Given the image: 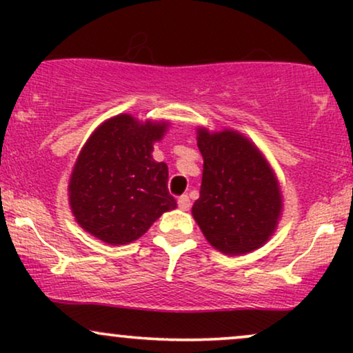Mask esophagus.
I'll return each instance as SVG.
<instances>
[{
	"instance_id": "1",
	"label": "esophagus",
	"mask_w": 353,
	"mask_h": 353,
	"mask_svg": "<svg viewBox=\"0 0 353 353\" xmlns=\"http://www.w3.org/2000/svg\"><path fill=\"white\" fill-rule=\"evenodd\" d=\"M177 204H179V208H181L182 210H189V208H190L189 196H181L179 199H177Z\"/></svg>"
}]
</instances>
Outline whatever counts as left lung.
I'll list each match as a JSON object with an SVG mask.
<instances>
[{"instance_id":"8db88e82","label":"left lung","mask_w":353,"mask_h":353,"mask_svg":"<svg viewBox=\"0 0 353 353\" xmlns=\"http://www.w3.org/2000/svg\"><path fill=\"white\" fill-rule=\"evenodd\" d=\"M204 157L192 216L214 249L242 255L264 245L277 228L282 194L262 152L241 132L197 129Z\"/></svg>"}]
</instances>
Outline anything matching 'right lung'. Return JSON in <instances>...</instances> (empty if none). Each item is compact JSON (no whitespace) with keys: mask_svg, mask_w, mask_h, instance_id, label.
<instances>
[{"mask_svg":"<svg viewBox=\"0 0 353 353\" xmlns=\"http://www.w3.org/2000/svg\"><path fill=\"white\" fill-rule=\"evenodd\" d=\"M165 129L168 123L119 114L92 132L68 189L72 214L86 232L111 245L129 244L177 208L168 190V165L152 159L154 143Z\"/></svg>","mask_w":353,"mask_h":353,"instance_id":"1","label":"right lung"}]
</instances>
